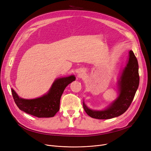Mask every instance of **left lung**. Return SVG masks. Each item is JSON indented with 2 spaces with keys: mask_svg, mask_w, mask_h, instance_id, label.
<instances>
[{
  "mask_svg": "<svg viewBox=\"0 0 151 151\" xmlns=\"http://www.w3.org/2000/svg\"><path fill=\"white\" fill-rule=\"evenodd\" d=\"M139 83L138 63L133 52L129 51V58L117 81L118 96L105 109H90L83 101V108L90 117L98 119H109L124 113L130 105L138 89Z\"/></svg>",
  "mask_w": 151,
  "mask_h": 151,
  "instance_id": "8db88e82",
  "label": "left lung"
}]
</instances>
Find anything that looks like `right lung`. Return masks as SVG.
Returning a JSON list of instances; mask_svg holds the SVG:
<instances>
[{
    "mask_svg": "<svg viewBox=\"0 0 151 151\" xmlns=\"http://www.w3.org/2000/svg\"><path fill=\"white\" fill-rule=\"evenodd\" d=\"M76 80L75 75L58 78L49 91L42 97L33 99H25L18 96L12 88L15 104L20 110L37 117H54L59 110L60 100L66 87Z\"/></svg>",
    "mask_w": 151,
    "mask_h": 151,
    "instance_id": "1",
    "label": "right lung"
}]
</instances>
